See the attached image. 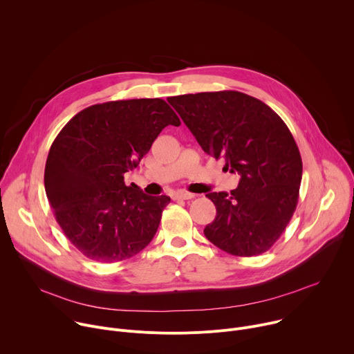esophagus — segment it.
Wrapping results in <instances>:
<instances>
[{
    "mask_svg": "<svg viewBox=\"0 0 354 354\" xmlns=\"http://www.w3.org/2000/svg\"><path fill=\"white\" fill-rule=\"evenodd\" d=\"M193 197H194V194L189 193V192H178L175 194L176 200H189V198H193Z\"/></svg>",
    "mask_w": 354,
    "mask_h": 354,
    "instance_id": "34e87169",
    "label": "esophagus"
}]
</instances>
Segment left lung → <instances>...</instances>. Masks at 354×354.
Here are the masks:
<instances>
[{"mask_svg": "<svg viewBox=\"0 0 354 354\" xmlns=\"http://www.w3.org/2000/svg\"><path fill=\"white\" fill-rule=\"evenodd\" d=\"M205 153L241 176L238 187L207 193L217 214L206 238L235 257H257L280 238L297 207L302 161L281 118L238 91L168 97Z\"/></svg>", "mask_w": 354, "mask_h": 354, "instance_id": "8db88e82", "label": "left lung"}]
</instances>
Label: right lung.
Instances as JSON below:
<instances>
[{
  "label": "right lung",
  "mask_w": 354,
  "mask_h": 354,
  "mask_svg": "<svg viewBox=\"0 0 354 354\" xmlns=\"http://www.w3.org/2000/svg\"><path fill=\"white\" fill-rule=\"evenodd\" d=\"M180 120L162 99H129L77 113L50 147L44 189L66 236L86 258L112 263L154 238L165 194L147 196L124 174L137 168L167 126Z\"/></svg>",
  "instance_id": "1"
}]
</instances>
